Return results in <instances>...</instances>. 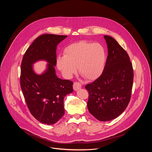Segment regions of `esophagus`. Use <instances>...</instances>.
I'll list each match as a JSON object with an SVG mask.
<instances>
[{
  "label": "esophagus",
  "mask_w": 152,
  "mask_h": 152,
  "mask_svg": "<svg viewBox=\"0 0 152 152\" xmlns=\"http://www.w3.org/2000/svg\"><path fill=\"white\" fill-rule=\"evenodd\" d=\"M81 88V84L78 82H75L73 83V89L74 90L76 91Z\"/></svg>",
  "instance_id": "obj_1"
}]
</instances>
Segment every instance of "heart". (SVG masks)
I'll list each match as a JSON object with an SVG mask.
<instances>
[{
    "label": "heart",
    "mask_w": 152,
    "mask_h": 152,
    "mask_svg": "<svg viewBox=\"0 0 152 152\" xmlns=\"http://www.w3.org/2000/svg\"><path fill=\"white\" fill-rule=\"evenodd\" d=\"M64 56L57 59L58 69L66 77L77 71L87 80H95L102 73L106 60V51L100 43L80 41L65 48Z\"/></svg>",
    "instance_id": "b5f03b06"
}]
</instances>
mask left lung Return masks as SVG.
I'll use <instances>...</instances> for the list:
<instances>
[{"label":"left lung","instance_id":"8db88e82","mask_svg":"<svg viewBox=\"0 0 152 152\" xmlns=\"http://www.w3.org/2000/svg\"><path fill=\"white\" fill-rule=\"evenodd\" d=\"M108 55L102 75L85 85L90 113L97 120L110 121L121 114L131 97L134 70L126 51L113 37L104 35Z\"/></svg>","mask_w":152,"mask_h":152}]
</instances>
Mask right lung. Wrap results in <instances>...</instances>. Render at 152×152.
I'll return each instance as SVG.
<instances>
[{
	"instance_id": "1",
	"label": "right lung",
	"mask_w": 152,
	"mask_h": 152,
	"mask_svg": "<svg viewBox=\"0 0 152 152\" xmlns=\"http://www.w3.org/2000/svg\"><path fill=\"white\" fill-rule=\"evenodd\" d=\"M67 35L44 34L37 38L26 51L21 64L20 86L31 114L39 122L56 123L64 114V99L73 92V82L55 75L56 46ZM40 59L49 63L48 70L36 75L31 64Z\"/></svg>"
}]
</instances>
